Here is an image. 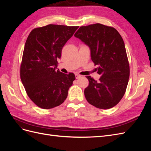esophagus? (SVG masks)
I'll list each match as a JSON object with an SVG mask.
<instances>
[{
	"mask_svg": "<svg viewBox=\"0 0 151 151\" xmlns=\"http://www.w3.org/2000/svg\"><path fill=\"white\" fill-rule=\"evenodd\" d=\"M75 76H76V79H78V78H79V77H81V75H79V74H77V73H76Z\"/></svg>",
	"mask_w": 151,
	"mask_h": 151,
	"instance_id": "1",
	"label": "esophagus"
}]
</instances>
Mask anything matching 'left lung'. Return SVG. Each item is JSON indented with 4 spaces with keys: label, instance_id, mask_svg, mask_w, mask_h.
Wrapping results in <instances>:
<instances>
[{
    "label": "left lung",
    "instance_id": "left-lung-1",
    "mask_svg": "<svg viewBox=\"0 0 151 151\" xmlns=\"http://www.w3.org/2000/svg\"><path fill=\"white\" fill-rule=\"evenodd\" d=\"M91 50V60L98 65V81L86 76L89 86L84 89L88 102L100 109L113 108L125 94L130 67L125 43L113 27L99 23L81 26L74 35Z\"/></svg>",
    "mask_w": 151,
    "mask_h": 151
}]
</instances>
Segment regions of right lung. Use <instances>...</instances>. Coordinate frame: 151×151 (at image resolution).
<instances>
[{
    "instance_id": "obj_1",
    "label": "right lung",
    "mask_w": 151,
    "mask_h": 151,
    "mask_svg": "<svg viewBox=\"0 0 151 151\" xmlns=\"http://www.w3.org/2000/svg\"><path fill=\"white\" fill-rule=\"evenodd\" d=\"M78 28L48 24L33 29L26 40L20 77L29 98L41 108L51 109L64 102L76 79L73 73L56 69L63 46Z\"/></svg>"
}]
</instances>
